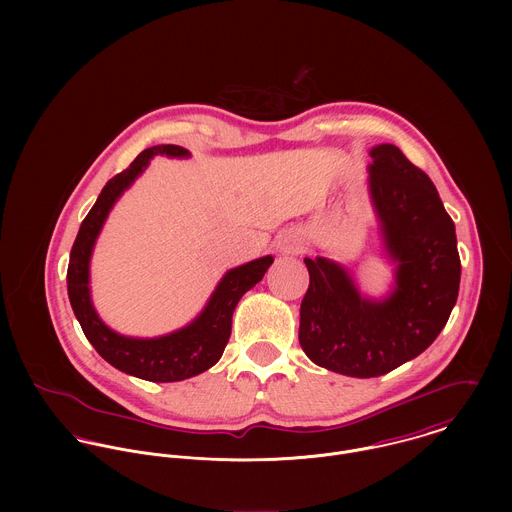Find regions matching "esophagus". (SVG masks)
I'll return each instance as SVG.
<instances>
[{
    "instance_id": "esophagus-1",
    "label": "esophagus",
    "mask_w": 512,
    "mask_h": 512,
    "mask_svg": "<svg viewBox=\"0 0 512 512\" xmlns=\"http://www.w3.org/2000/svg\"><path fill=\"white\" fill-rule=\"evenodd\" d=\"M278 250L284 254H297L301 250V238L297 232L288 230L278 238Z\"/></svg>"
}]
</instances>
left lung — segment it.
I'll use <instances>...</instances> for the list:
<instances>
[{
	"label": "left lung",
	"instance_id": "obj_1",
	"mask_svg": "<svg viewBox=\"0 0 512 512\" xmlns=\"http://www.w3.org/2000/svg\"><path fill=\"white\" fill-rule=\"evenodd\" d=\"M370 197L396 288L368 301L351 276L327 258H305L309 288L299 309V345L327 370L372 378L424 353L457 301L461 260L455 224L432 179L392 144L370 149Z\"/></svg>",
	"mask_w": 512,
	"mask_h": 512
}]
</instances>
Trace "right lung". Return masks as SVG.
Returning <instances> with one entry per match:
<instances>
[{
	"label": "right lung",
	"instance_id": "obj_1",
	"mask_svg": "<svg viewBox=\"0 0 512 512\" xmlns=\"http://www.w3.org/2000/svg\"><path fill=\"white\" fill-rule=\"evenodd\" d=\"M157 153L173 157L189 155L185 147L173 144L149 147L130 163L128 169H124L104 185L98 201L94 203L86 219L82 220L76 234L67 270V288L74 315L86 339L104 361L122 372L149 382H177L217 365L230 339L232 313L236 303L244 293L264 278L274 258L264 256L226 272L205 311L181 331L159 339H130L110 331L98 319L90 303L88 262L92 246L116 199L124 193V189L130 187V183L146 169L149 159Z\"/></svg>",
	"mask_w": 512,
	"mask_h": 512
}]
</instances>
